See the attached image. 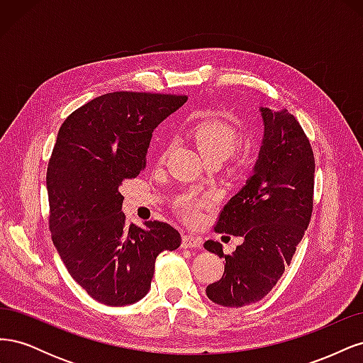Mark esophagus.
<instances>
[{"label":"esophagus","instance_id":"obj_1","mask_svg":"<svg viewBox=\"0 0 363 363\" xmlns=\"http://www.w3.org/2000/svg\"><path fill=\"white\" fill-rule=\"evenodd\" d=\"M203 240L200 238H195L191 235H184L182 239V247L183 248H201Z\"/></svg>","mask_w":363,"mask_h":363}]
</instances>
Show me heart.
I'll list each match as a JSON object with an SVG mask.
<instances>
[{
	"instance_id": "obj_1",
	"label": "heart",
	"mask_w": 363,
	"mask_h": 363,
	"mask_svg": "<svg viewBox=\"0 0 363 363\" xmlns=\"http://www.w3.org/2000/svg\"><path fill=\"white\" fill-rule=\"evenodd\" d=\"M188 136L194 142L195 147L200 150L203 157L208 162H221L227 159L230 155H233V151L240 140L238 127L228 123V121L219 118H206L199 121V123H194L188 130ZM171 148L172 142H168L160 155L162 162L168 157ZM252 162H255V148L250 144L239 147L235 152V163L239 169L250 168ZM211 204V196H196L192 192H186L177 196V200H175V211H177L182 218L188 219V221H195L200 216L201 208Z\"/></svg>"
}]
</instances>
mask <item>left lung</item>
Returning a JSON list of instances; mask_svg holds the SVG:
<instances>
[{
    "instance_id": "obj_1",
    "label": "left lung",
    "mask_w": 363,
    "mask_h": 363,
    "mask_svg": "<svg viewBox=\"0 0 363 363\" xmlns=\"http://www.w3.org/2000/svg\"><path fill=\"white\" fill-rule=\"evenodd\" d=\"M265 138L255 175L218 215L216 233L242 236L232 255L206 240L225 259L224 274L208 284V300L224 307L260 301L291 265L313 212L315 156L303 127L286 111L260 108Z\"/></svg>"
}]
</instances>
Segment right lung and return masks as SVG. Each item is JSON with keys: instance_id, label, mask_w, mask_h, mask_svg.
Masks as SVG:
<instances>
[{"instance_id": "right-lung-1", "label": "right lung", "mask_w": 363, "mask_h": 363, "mask_svg": "<svg viewBox=\"0 0 363 363\" xmlns=\"http://www.w3.org/2000/svg\"><path fill=\"white\" fill-rule=\"evenodd\" d=\"M186 100L180 94H104L59 130L47 168L51 238L71 277L103 304L140 300L157 256L182 244L167 223L127 225L119 186L145 169L152 130Z\"/></svg>"}]
</instances>
